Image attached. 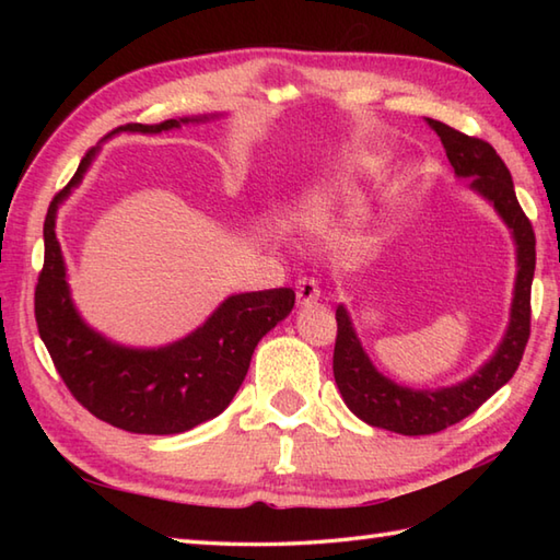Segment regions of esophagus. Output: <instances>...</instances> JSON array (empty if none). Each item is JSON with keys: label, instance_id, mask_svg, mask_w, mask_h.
<instances>
[{"label": "esophagus", "instance_id": "obj_1", "mask_svg": "<svg viewBox=\"0 0 560 560\" xmlns=\"http://www.w3.org/2000/svg\"><path fill=\"white\" fill-rule=\"evenodd\" d=\"M295 299H299V305H311L319 299V287L315 279H301L295 283Z\"/></svg>", "mask_w": 560, "mask_h": 560}]
</instances>
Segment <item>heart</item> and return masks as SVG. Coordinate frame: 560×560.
<instances>
[{"label":"heart","instance_id":"b5f03b06","mask_svg":"<svg viewBox=\"0 0 560 560\" xmlns=\"http://www.w3.org/2000/svg\"><path fill=\"white\" fill-rule=\"evenodd\" d=\"M363 171H373L375 168V159H365L361 163ZM349 189V183L347 180H339V183H327V185H319L315 187L311 195H307L305 205H303V217L307 221H327L331 217V211H335L339 205L343 195H347Z\"/></svg>","mask_w":560,"mask_h":560}]
</instances>
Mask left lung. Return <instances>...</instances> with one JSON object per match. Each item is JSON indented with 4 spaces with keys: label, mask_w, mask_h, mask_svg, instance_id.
<instances>
[{
    "label": "left lung",
    "mask_w": 560,
    "mask_h": 560,
    "mask_svg": "<svg viewBox=\"0 0 560 560\" xmlns=\"http://www.w3.org/2000/svg\"><path fill=\"white\" fill-rule=\"evenodd\" d=\"M428 125L443 141L445 156L455 168V175L469 180L471 192L489 201L510 229L515 243L517 277L513 303H510V323L491 359L462 383L438 389H413L380 373L355 335L349 311L343 305L337 307V343L331 368H335L343 404L368 425L401 435L445 431L447 425L459 423L477 411L515 375L529 339V293L534 265H537V249H534L537 241H534L532 223L520 207L513 177L495 149L489 141L462 135L445 122L428 120Z\"/></svg>",
    "instance_id": "left-lung-1"
}]
</instances>
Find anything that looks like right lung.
Here are the masks:
<instances>
[{
    "label": "right lung",
    "instance_id": "right-lung-1",
    "mask_svg": "<svg viewBox=\"0 0 560 560\" xmlns=\"http://www.w3.org/2000/svg\"><path fill=\"white\" fill-rule=\"evenodd\" d=\"M219 115L180 117L161 125H125L120 132L159 135ZM101 147L81 159L69 185L47 209L43 237L45 265L35 287V323L65 385L96 419L129 433L173 435L219 416L233 401L247 375L259 339L289 317L295 303L291 289L229 295L205 325L187 337L156 349H135L108 339L83 323L67 283L59 247L57 209L71 195Z\"/></svg>",
    "mask_w": 560,
    "mask_h": 560
}]
</instances>
